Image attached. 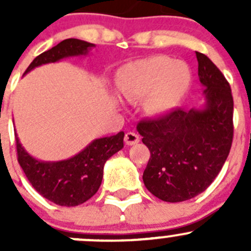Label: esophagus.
Instances as JSON below:
<instances>
[{
  "instance_id": "obj_1",
  "label": "esophagus",
  "mask_w": 251,
  "mask_h": 251,
  "mask_svg": "<svg viewBox=\"0 0 251 251\" xmlns=\"http://www.w3.org/2000/svg\"><path fill=\"white\" fill-rule=\"evenodd\" d=\"M140 142V136L136 132H127L125 135V143L127 146H133V144H137Z\"/></svg>"
}]
</instances>
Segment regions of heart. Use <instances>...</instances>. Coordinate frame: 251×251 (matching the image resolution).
Listing matches in <instances>:
<instances>
[{
	"label": "heart",
	"instance_id": "1",
	"mask_svg": "<svg viewBox=\"0 0 251 251\" xmlns=\"http://www.w3.org/2000/svg\"><path fill=\"white\" fill-rule=\"evenodd\" d=\"M192 73L188 65L166 55H154L124 65L116 85L127 100L146 98L151 115H166L178 107L188 93Z\"/></svg>",
	"mask_w": 251,
	"mask_h": 251
}]
</instances>
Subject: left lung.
<instances>
[{"label":"left lung","instance_id":"8db88e82","mask_svg":"<svg viewBox=\"0 0 251 251\" xmlns=\"http://www.w3.org/2000/svg\"><path fill=\"white\" fill-rule=\"evenodd\" d=\"M204 104L138 123L151 151L143 182L156 198L188 201L204 192L221 171L233 140V97L219 68L197 52Z\"/></svg>","mask_w":251,"mask_h":251}]
</instances>
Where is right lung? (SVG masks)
Wrapping results in <instances>:
<instances>
[{
	"instance_id": "obj_1",
	"label": "right lung",
	"mask_w": 251,
	"mask_h": 251,
	"mask_svg": "<svg viewBox=\"0 0 251 251\" xmlns=\"http://www.w3.org/2000/svg\"><path fill=\"white\" fill-rule=\"evenodd\" d=\"M92 47L95 45L82 40L67 39L37 55L24 74L40 65L86 55ZM124 136L121 131L115 136L97 138L67 160L42 161L25 151L16 133L18 161L31 186L44 198L60 206H76L97 193L105 161L123 149Z\"/></svg>"
}]
</instances>
